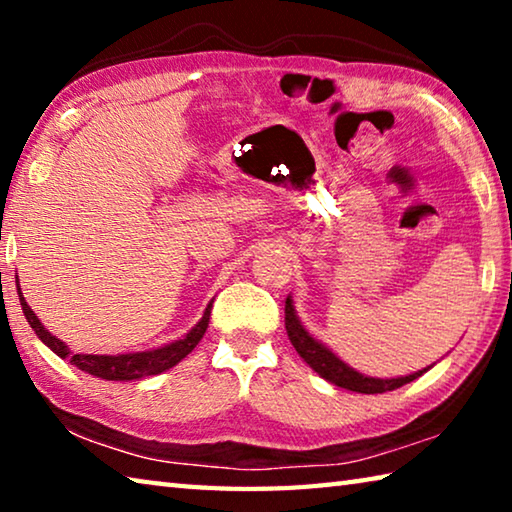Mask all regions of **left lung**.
I'll return each mask as SVG.
<instances>
[{
  "mask_svg": "<svg viewBox=\"0 0 512 512\" xmlns=\"http://www.w3.org/2000/svg\"><path fill=\"white\" fill-rule=\"evenodd\" d=\"M284 325H287V334L289 341L296 352L305 359L311 368H314L320 377L332 381V384L348 388V391H357V393H366V395H375V393H386V391H395L409 381L418 379L422 372H427L429 368L413 372V375L406 377H397V379H375V377H366L350 368L348 363H343L334 352H329L323 343H318L316 339L305 332V327L300 325V320L296 318V311H293L291 298L284 302Z\"/></svg>",
  "mask_w": 512,
  "mask_h": 512,
  "instance_id": "obj_1",
  "label": "left lung"
}]
</instances>
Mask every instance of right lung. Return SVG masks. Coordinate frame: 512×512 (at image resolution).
Returning <instances> with one entry per match:
<instances>
[{
	"mask_svg": "<svg viewBox=\"0 0 512 512\" xmlns=\"http://www.w3.org/2000/svg\"><path fill=\"white\" fill-rule=\"evenodd\" d=\"M17 293H20V289H17ZM20 305H22L24 316L29 320V325L33 327V332L38 334V339L45 343L49 350H54L60 359H69V363L79 370L90 372V375L101 377L106 381L142 379L149 375H160V372L173 368L180 359H185L187 354L196 348L198 341L203 339L207 323H210V314H212V302H210L201 318V323H198L192 332L185 336V339L164 345V348L151 350V352L119 354V357H106V354H72L63 341H58L54 334L47 332L45 325L40 323L38 316L33 314L31 307L27 305V300L22 296H20Z\"/></svg>",
	"mask_w": 512,
	"mask_h": 512,
	"instance_id": "right-lung-1",
	"label": "right lung"
}]
</instances>
